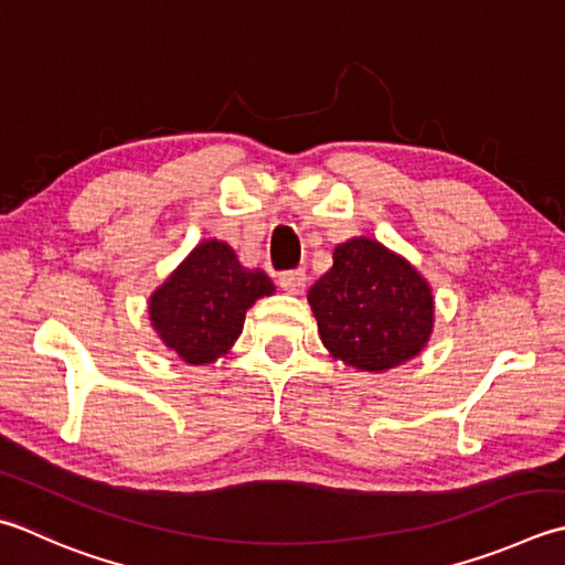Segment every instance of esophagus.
Segmentation results:
<instances>
[{
	"label": "esophagus",
	"instance_id": "esophagus-1",
	"mask_svg": "<svg viewBox=\"0 0 565 565\" xmlns=\"http://www.w3.org/2000/svg\"><path fill=\"white\" fill-rule=\"evenodd\" d=\"M306 281H308L306 279V271H301V269L286 271V274L279 276V286H281L286 294H291V296H301L306 291Z\"/></svg>",
	"mask_w": 565,
	"mask_h": 565
}]
</instances>
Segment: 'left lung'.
<instances>
[{
	"instance_id": "obj_1",
	"label": "left lung",
	"mask_w": 565,
	"mask_h": 565,
	"mask_svg": "<svg viewBox=\"0 0 565 565\" xmlns=\"http://www.w3.org/2000/svg\"><path fill=\"white\" fill-rule=\"evenodd\" d=\"M318 335L335 360L360 372H386L414 360L436 323L434 289L412 262L372 237L333 249L308 291Z\"/></svg>"
}]
</instances>
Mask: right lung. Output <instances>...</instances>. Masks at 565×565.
<instances>
[{
    "label": "right lung",
    "instance_id": "right-lung-1",
    "mask_svg": "<svg viewBox=\"0 0 565 565\" xmlns=\"http://www.w3.org/2000/svg\"><path fill=\"white\" fill-rule=\"evenodd\" d=\"M276 286L262 269H245L223 239H203L149 296V320L163 348L185 364L225 358L249 308Z\"/></svg>",
    "mask_w": 565,
    "mask_h": 565
}]
</instances>
